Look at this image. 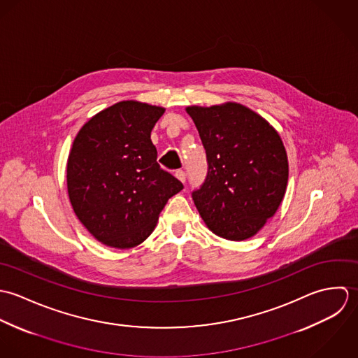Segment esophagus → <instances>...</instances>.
<instances>
[{
	"mask_svg": "<svg viewBox=\"0 0 358 358\" xmlns=\"http://www.w3.org/2000/svg\"><path fill=\"white\" fill-rule=\"evenodd\" d=\"M176 177H177L181 182H185V180H187V174H185L184 170H177V171H176Z\"/></svg>",
	"mask_w": 358,
	"mask_h": 358,
	"instance_id": "34e87169",
	"label": "esophagus"
}]
</instances>
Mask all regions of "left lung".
<instances>
[{"label":"left lung","mask_w":358,"mask_h":358,"mask_svg":"<svg viewBox=\"0 0 358 358\" xmlns=\"http://www.w3.org/2000/svg\"><path fill=\"white\" fill-rule=\"evenodd\" d=\"M208 157V176L192 192L215 235L243 241L278 210L287 184L285 146L275 129L252 109L227 102L188 106Z\"/></svg>","instance_id":"1"}]
</instances>
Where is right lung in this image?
<instances>
[{"label": "right lung", "mask_w": 358, "mask_h": 358, "mask_svg": "<svg viewBox=\"0 0 358 358\" xmlns=\"http://www.w3.org/2000/svg\"><path fill=\"white\" fill-rule=\"evenodd\" d=\"M164 108L117 102L91 117L73 141L68 194L88 232L106 246L134 248L152 234L184 185L160 169L150 131Z\"/></svg>", "instance_id": "1"}]
</instances>
